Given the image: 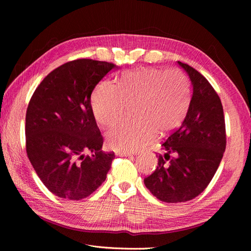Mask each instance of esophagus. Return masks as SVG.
Instances as JSON below:
<instances>
[{"label": "esophagus", "mask_w": 251, "mask_h": 251, "mask_svg": "<svg viewBox=\"0 0 251 251\" xmlns=\"http://www.w3.org/2000/svg\"><path fill=\"white\" fill-rule=\"evenodd\" d=\"M116 155H119V156H133L134 153H131V151H116Z\"/></svg>", "instance_id": "esophagus-1"}]
</instances>
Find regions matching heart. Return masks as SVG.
Wrapping results in <instances>:
<instances>
[{
  "instance_id": "obj_1",
  "label": "heart",
  "mask_w": 251,
  "mask_h": 251,
  "mask_svg": "<svg viewBox=\"0 0 251 251\" xmlns=\"http://www.w3.org/2000/svg\"><path fill=\"white\" fill-rule=\"evenodd\" d=\"M188 101L187 82L179 70L142 68L121 74L119 87L102 81L95 91L92 107L98 125L109 127L134 104L137 117L110 130L107 143L117 151H136L155 131L164 134L177 128L185 117Z\"/></svg>"
}]
</instances>
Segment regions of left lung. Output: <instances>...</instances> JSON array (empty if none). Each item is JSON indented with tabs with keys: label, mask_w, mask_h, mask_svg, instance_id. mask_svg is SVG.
<instances>
[{
	"label": "left lung",
	"mask_w": 251,
	"mask_h": 251,
	"mask_svg": "<svg viewBox=\"0 0 251 251\" xmlns=\"http://www.w3.org/2000/svg\"><path fill=\"white\" fill-rule=\"evenodd\" d=\"M187 73L192 98L182 125L164 142L154 173L144 184L157 199L168 203L189 201L199 196L219 168L226 148L223 107L203 75L178 62Z\"/></svg>",
	"instance_id": "1"
}]
</instances>
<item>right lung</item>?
<instances>
[{
    "label": "right lung",
    "mask_w": 251,
    "mask_h": 251,
    "mask_svg": "<svg viewBox=\"0 0 251 251\" xmlns=\"http://www.w3.org/2000/svg\"><path fill=\"white\" fill-rule=\"evenodd\" d=\"M115 68L88 58L68 62L43 79L29 101L27 156L44 185L59 198L81 200L107 178L115 155L101 151L91 94ZM87 150L93 155H83Z\"/></svg>",
    "instance_id": "right-lung-1"
}]
</instances>
